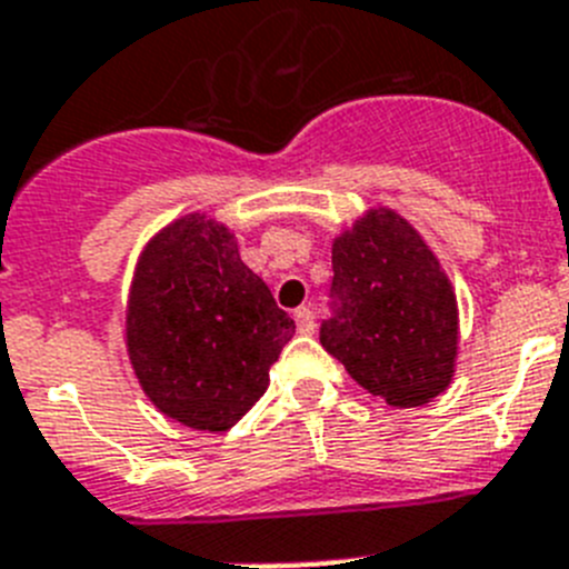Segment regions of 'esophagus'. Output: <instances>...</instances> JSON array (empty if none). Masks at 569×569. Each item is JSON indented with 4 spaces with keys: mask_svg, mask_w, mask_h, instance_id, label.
<instances>
[{
    "mask_svg": "<svg viewBox=\"0 0 569 569\" xmlns=\"http://www.w3.org/2000/svg\"><path fill=\"white\" fill-rule=\"evenodd\" d=\"M295 323H298L300 335H315V329H318L312 309H306V306H300L298 312H295Z\"/></svg>",
    "mask_w": 569,
    "mask_h": 569,
    "instance_id": "1",
    "label": "esophagus"
}]
</instances>
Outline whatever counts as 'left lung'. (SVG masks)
<instances>
[{
  "label": "left lung",
  "instance_id": "left-lung-1",
  "mask_svg": "<svg viewBox=\"0 0 569 569\" xmlns=\"http://www.w3.org/2000/svg\"><path fill=\"white\" fill-rule=\"evenodd\" d=\"M332 271L326 352L392 407L438 398L456 372L458 303L423 237L392 209H372L335 237Z\"/></svg>",
  "mask_w": 569,
  "mask_h": 569
}]
</instances>
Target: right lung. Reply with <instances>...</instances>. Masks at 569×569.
I'll return each instance as SVG.
<instances>
[{
    "label": "right lung",
    "mask_w": 569,
    "mask_h": 569,
    "mask_svg": "<svg viewBox=\"0 0 569 569\" xmlns=\"http://www.w3.org/2000/svg\"><path fill=\"white\" fill-rule=\"evenodd\" d=\"M295 335L237 240L186 214L142 249L128 291V358L157 409L191 429L226 432L269 387Z\"/></svg>",
    "instance_id": "obj_1"
}]
</instances>
